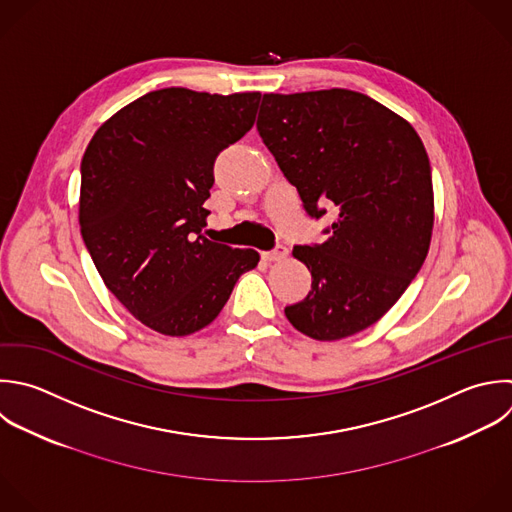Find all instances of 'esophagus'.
Segmentation results:
<instances>
[{
    "label": "esophagus",
    "instance_id": "34e87169",
    "mask_svg": "<svg viewBox=\"0 0 512 512\" xmlns=\"http://www.w3.org/2000/svg\"><path fill=\"white\" fill-rule=\"evenodd\" d=\"M286 254H288V248L282 246V244H278L274 250L262 252V260H264V262H278V260H284Z\"/></svg>",
    "mask_w": 512,
    "mask_h": 512
}]
</instances>
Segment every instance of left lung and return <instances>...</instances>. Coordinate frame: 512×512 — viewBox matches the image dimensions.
<instances>
[{"instance_id": "obj_1", "label": "left lung", "mask_w": 512, "mask_h": 512, "mask_svg": "<svg viewBox=\"0 0 512 512\" xmlns=\"http://www.w3.org/2000/svg\"><path fill=\"white\" fill-rule=\"evenodd\" d=\"M256 128L306 214H338L326 242L294 246L312 286L286 318L316 340L372 326L428 254L434 198L422 140L376 100L340 88L264 94Z\"/></svg>"}]
</instances>
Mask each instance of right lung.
Instances as JSON below:
<instances>
[{
	"mask_svg": "<svg viewBox=\"0 0 512 512\" xmlns=\"http://www.w3.org/2000/svg\"><path fill=\"white\" fill-rule=\"evenodd\" d=\"M258 102L156 90L114 114L82 158L84 244L108 290L160 334L208 326L260 260L202 236L214 162L254 126Z\"/></svg>",
	"mask_w": 512,
	"mask_h": 512,
	"instance_id": "obj_1",
	"label": "right lung"
}]
</instances>
